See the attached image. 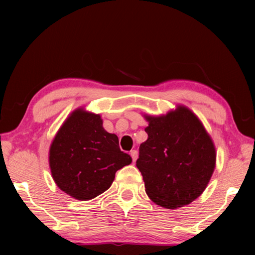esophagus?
<instances>
[{
  "label": "esophagus",
  "mask_w": 255,
  "mask_h": 255,
  "mask_svg": "<svg viewBox=\"0 0 255 255\" xmlns=\"http://www.w3.org/2000/svg\"><path fill=\"white\" fill-rule=\"evenodd\" d=\"M130 155H131V158H132V161L136 162V160L138 159V151L137 150H131L130 151Z\"/></svg>",
  "instance_id": "34e87169"
}]
</instances>
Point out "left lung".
I'll return each instance as SVG.
<instances>
[{
  "label": "left lung",
  "instance_id": "1",
  "mask_svg": "<svg viewBox=\"0 0 255 255\" xmlns=\"http://www.w3.org/2000/svg\"><path fill=\"white\" fill-rule=\"evenodd\" d=\"M145 119L148 139L140 144L136 162L145 193L155 204L169 209L188 205L204 192L213 175L214 143L186 107Z\"/></svg>",
  "mask_w": 255,
  "mask_h": 255
}]
</instances>
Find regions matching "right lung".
Here are the masks:
<instances>
[{"label": "right lung", "mask_w": 255, "mask_h": 255, "mask_svg": "<svg viewBox=\"0 0 255 255\" xmlns=\"http://www.w3.org/2000/svg\"><path fill=\"white\" fill-rule=\"evenodd\" d=\"M131 163L118 137L103 128L100 115L78 110L59 129L51 143L49 164L58 187L80 200L111 187L115 173Z\"/></svg>", "instance_id": "1"}]
</instances>
